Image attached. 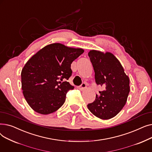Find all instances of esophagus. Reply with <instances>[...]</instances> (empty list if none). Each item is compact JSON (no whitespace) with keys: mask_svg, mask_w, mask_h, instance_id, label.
Listing matches in <instances>:
<instances>
[{"mask_svg":"<svg viewBox=\"0 0 152 152\" xmlns=\"http://www.w3.org/2000/svg\"><path fill=\"white\" fill-rule=\"evenodd\" d=\"M86 88V84L85 83H83L79 87V89L81 91H84Z\"/></svg>","mask_w":152,"mask_h":152,"instance_id":"obj_1","label":"esophagus"}]
</instances>
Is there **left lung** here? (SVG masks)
Masks as SVG:
<instances>
[{"mask_svg":"<svg viewBox=\"0 0 152 152\" xmlns=\"http://www.w3.org/2000/svg\"><path fill=\"white\" fill-rule=\"evenodd\" d=\"M95 72V82L105 87L96 95L95 101L87 105L91 112L102 119L115 117L127 102L130 91L129 78L121 63L110 52L92 50L88 53Z\"/></svg>","mask_w":152,"mask_h":152,"instance_id":"1","label":"left lung"}]
</instances>
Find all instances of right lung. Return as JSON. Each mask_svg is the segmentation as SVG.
<instances>
[{"label":"right lung","mask_w":152,"mask_h":152,"mask_svg":"<svg viewBox=\"0 0 152 152\" xmlns=\"http://www.w3.org/2000/svg\"><path fill=\"white\" fill-rule=\"evenodd\" d=\"M84 51L53 43L45 46L26 62L21 73V88L32 109L48 115L63 105L66 93L74 89L65 81L72 75L71 64Z\"/></svg>","instance_id":"obj_1"}]
</instances>
